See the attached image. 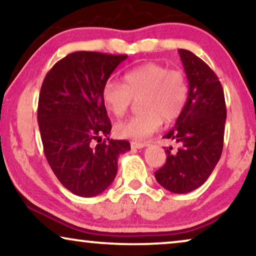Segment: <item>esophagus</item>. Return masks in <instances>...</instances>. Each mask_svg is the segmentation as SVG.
I'll return each instance as SVG.
<instances>
[{
	"mask_svg": "<svg viewBox=\"0 0 256 256\" xmlns=\"http://www.w3.org/2000/svg\"><path fill=\"white\" fill-rule=\"evenodd\" d=\"M146 146V143H142V142H138V141H132L130 142L132 149H142L143 146Z\"/></svg>",
	"mask_w": 256,
	"mask_h": 256,
	"instance_id": "obj_1",
	"label": "esophagus"
}]
</instances>
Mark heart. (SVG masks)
<instances>
[{"label": "heart", "instance_id": "b5f03b06", "mask_svg": "<svg viewBox=\"0 0 256 256\" xmlns=\"http://www.w3.org/2000/svg\"><path fill=\"white\" fill-rule=\"evenodd\" d=\"M141 96L143 112L115 126L120 138L141 141L158 130L163 120L171 122L180 116L188 96L186 76L180 70L150 62L126 72L124 84L108 80L101 90L104 107L118 118L127 113L132 98Z\"/></svg>", "mask_w": 256, "mask_h": 256}]
</instances>
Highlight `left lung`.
I'll return each instance as SVG.
<instances>
[{
	"instance_id": "obj_1",
	"label": "left lung",
	"mask_w": 256,
	"mask_h": 256,
	"mask_svg": "<svg viewBox=\"0 0 256 256\" xmlns=\"http://www.w3.org/2000/svg\"><path fill=\"white\" fill-rule=\"evenodd\" d=\"M188 80V96L176 124L164 135L180 144L166 149L156 180L174 194L202 186L219 162L225 134L226 104L222 84L210 66L191 51L178 50Z\"/></svg>"
}]
</instances>
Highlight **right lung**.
Listing matches in <instances>:
<instances>
[{"instance_id":"add662e5","label":"right lung","mask_w":256,"mask_h":256,"mask_svg":"<svg viewBox=\"0 0 256 256\" xmlns=\"http://www.w3.org/2000/svg\"><path fill=\"white\" fill-rule=\"evenodd\" d=\"M127 57L73 52L56 62L42 84L37 120L45 157L58 180L80 197L106 190L116 176L118 156L130 149L128 141L102 140L112 124L101 90Z\"/></svg>"}]
</instances>
